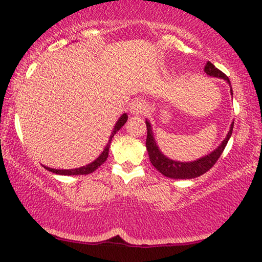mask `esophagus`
I'll return each mask as SVG.
<instances>
[{"label":"esophagus","mask_w":262,"mask_h":262,"mask_svg":"<svg viewBox=\"0 0 262 262\" xmlns=\"http://www.w3.org/2000/svg\"><path fill=\"white\" fill-rule=\"evenodd\" d=\"M146 110H148V103L142 99H136L130 106L131 113L135 114V116H142L146 112Z\"/></svg>","instance_id":"1"}]
</instances>
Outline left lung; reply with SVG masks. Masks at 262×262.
Returning <instances> with one entry per match:
<instances>
[{"instance_id":"left-lung-1","label":"left lung","mask_w":262,"mask_h":262,"mask_svg":"<svg viewBox=\"0 0 262 262\" xmlns=\"http://www.w3.org/2000/svg\"><path fill=\"white\" fill-rule=\"evenodd\" d=\"M204 71H205L206 75H209V76L223 78V80L230 85V93L232 95L231 84L227 75L222 73L220 69H217L211 62L206 63L205 68H204ZM145 124L146 130H148L145 145L149 154L150 162L152 163V166L155 167L161 174L170 179H194L211 169V168L213 167V164L217 162V160L220 159V156L222 155V152H223L225 146H227L229 138H230L232 135V128H234V123H231L230 130H229L227 137L223 139V142H222L213 151H211L205 156L200 157L198 160L191 161V162H180V161L171 160L161 152V150L156 144L155 138H154L151 124H150V121L148 119L145 120Z\"/></svg>"}]
</instances>
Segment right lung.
Instances as JSON below:
<instances>
[{"label": "right lung", "mask_w": 262, "mask_h": 262, "mask_svg": "<svg viewBox=\"0 0 262 262\" xmlns=\"http://www.w3.org/2000/svg\"><path fill=\"white\" fill-rule=\"evenodd\" d=\"M126 121H127V114L124 113L123 116H121L119 119H118L116 125H114L112 134H111V136H110L108 143L106 144L105 149H103V151L100 154L98 159L93 161L92 163L85 164V166L80 167V168H75V169H55V168H50V167H46V166H44V168H45V169H48L49 171H52V173L58 174V175H85V174L93 173V171L98 169V168L101 166V164L107 160V157H108V150H110L111 141H112L113 136L116 135L117 132L124 126V124L126 123Z\"/></svg>", "instance_id": "right-lung-1"}]
</instances>
